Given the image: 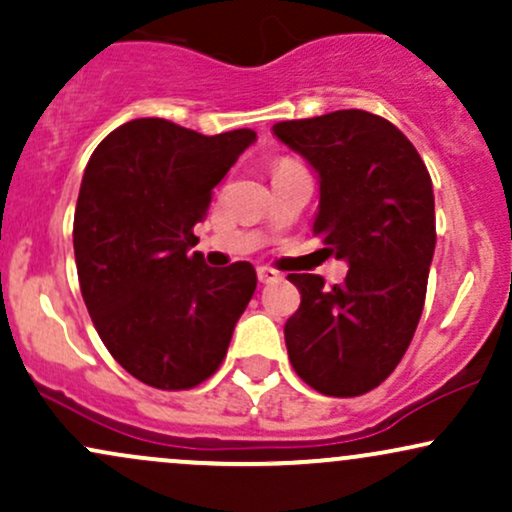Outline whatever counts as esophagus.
<instances>
[{
  "label": "esophagus",
  "instance_id": "1",
  "mask_svg": "<svg viewBox=\"0 0 512 512\" xmlns=\"http://www.w3.org/2000/svg\"><path fill=\"white\" fill-rule=\"evenodd\" d=\"M257 279H260V284H272V281L281 279V274L276 272V269H269V267H260L257 269Z\"/></svg>",
  "mask_w": 512,
  "mask_h": 512
}]
</instances>
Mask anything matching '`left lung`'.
Instances as JSON below:
<instances>
[{
    "instance_id": "left-lung-1",
    "label": "left lung",
    "mask_w": 512,
    "mask_h": 512,
    "mask_svg": "<svg viewBox=\"0 0 512 512\" xmlns=\"http://www.w3.org/2000/svg\"><path fill=\"white\" fill-rule=\"evenodd\" d=\"M320 175L313 233L349 262L344 284L289 274L301 308L284 337L298 378L330 397L375 390L409 349L436 250V202L419 151L385 117L337 110L276 122Z\"/></svg>"
}]
</instances>
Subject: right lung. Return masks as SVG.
Masks as SVG:
<instances>
[{"label":"right lung","instance_id":"add662e5","mask_svg":"<svg viewBox=\"0 0 512 512\" xmlns=\"http://www.w3.org/2000/svg\"><path fill=\"white\" fill-rule=\"evenodd\" d=\"M161 117L113 129L93 151L74 211L81 296L113 358L156 390H192L226 358L257 286L250 262L209 267L192 228L211 190L255 142Z\"/></svg>","mask_w":512,"mask_h":512}]
</instances>
